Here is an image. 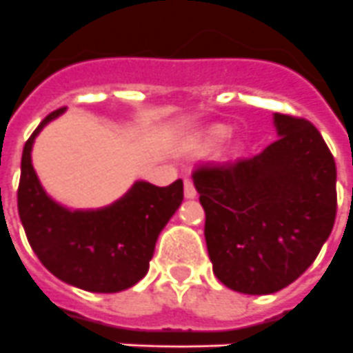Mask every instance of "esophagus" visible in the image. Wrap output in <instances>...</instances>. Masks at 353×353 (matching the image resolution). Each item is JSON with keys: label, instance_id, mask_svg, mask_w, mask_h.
<instances>
[{"label": "esophagus", "instance_id": "34e87169", "mask_svg": "<svg viewBox=\"0 0 353 353\" xmlns=\"http://www.w3.org/2000/svg\"><path fill=\"white\" fill-rule=\"evenodd\" d=\"M183 196H185L187 199H194L196 198L194 183H192L189 179H185V182H183Z\"/></svg>", "mask_w": 353, "mask_h": 353}]
</instances>
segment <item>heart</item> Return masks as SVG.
I'll return each mask as SVG.
<instances>
[{"label":"heart","instance_id":"b5f03b06","mask_svg":"<svg viewBox=\"0 0 353 353\" xmlns=\"http://www.w3.org/2000/svg\"><path fill=\"white\" fill-rule=\"evenodd\" d=\"M230 134V129L226 125H212L201 134V138L198 141V148L201 152H214L215 148H219L224 143V139L228 138Z\"/></svg>","mask_w":353,"mask_h":353}]
</instances>
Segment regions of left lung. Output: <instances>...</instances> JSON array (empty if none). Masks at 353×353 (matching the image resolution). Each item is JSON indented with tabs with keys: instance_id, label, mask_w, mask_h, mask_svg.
I'll return each instance as SVG.
<instances>
[{
	"instance_id": "8db88e82",
	"label": "left lung",
	"mask_w": 353,
	"mask_h": 353,
	"mask_svg": "<svg viewBox=\"0 0 353 353\" xmlns=\"http://www.w3.org/2000/svg\"><path fill=\"white\" fill-rule=\"evenodd\" d=\"M274 127L279 139L261 154L192 174L215 277L248 295L276 293L302 276L338 208L336 162L322 134L279 113Z\"/></svg>"
}]
</instances>
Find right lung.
<instances>
[{
	"mask_svg": "<svg viewBox=\"0 0 353 353\" xmlns=\"http://www.w3.org/2000/svg\"><path fill=\"white\" fill-rule=\"evenodd\" d=\"M63 111L43 118L24 145L19 217L31 249L52 276L86 292H121L148 272L159 233L182 205L183 182L157 187L139 180L114 203L97 210L56 203L33 170L31 148L40 130Z\"/></svg>",
	"mask_w": 353,
	"mask_h": 353,
	"instance_id": "add662e5",
	"label": "right lung"
}]
</instances>
